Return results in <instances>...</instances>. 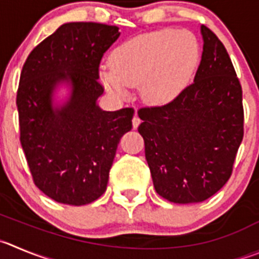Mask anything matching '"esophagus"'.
<instances>
[{
  "label": "esophagus",
  "mask_w": 259,
  "mask_h": 259,
  "mask_svg": "<svg viewBox=\"0 0 259 259\" xmlns=\"http://www.w3.org/2000/svg\"><path fill=\"white\" fill-rule=\"evenodd\" d=\"M139 124H141V118H139L138 115H134V117H133V127L137 129V127L139 126Z\"/></svg>",
  "instance_id": "esophagus-1"
}]
</instances>
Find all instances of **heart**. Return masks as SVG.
<instances>
[{
	"mask_svg": "<svg viewBox=\"0 0 259 259\" xmlns=\"http://www.w3.org/2000/svg\"><path fill=\"white\" fill-rule=\"evenodd\" d=\"M198 59V42L188 31H151L113 48L111 65L100 67V78L118 96H126L130 87L139 84L143 100L159 105L185 88Z\"/></svg>",
	"mask_w": 259,
	"mask_h": 259,
	"instance_id": "1",
	"label": "heart"
}]
</instances>
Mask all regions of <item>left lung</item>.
I'll list each match as a JSON object with an SVG mask.
<instances>
[{
  "mask_svg": "<svg viewBox=\"0 0 259 259\" xmlns=\"http://www.w3.org/2000/svg\"><path fill=\"white\" fill-rule=\"evenodd\" d=\"M200 33L194 81L171 102L138 111L154 189L180 204L203 202L226 184L244 135L243 92L233 62L211 29L202 25Z\"/></svg>",
  "mask_w": 259,
  "mask_h": 259,
  "instance_id": "left-lung-1",
  "label": "left lung"
}]
</instances>
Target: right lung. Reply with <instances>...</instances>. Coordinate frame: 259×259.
Wrapping results in <instances>:
<instances>
[{"label":"right lung","instance_id":"obj_1","mask_svg":"<svg viewBox=\"0 0 259 259\" xmlns=\"http://www.w3.org/2000/svg\"><path fill=\"white\" fill-rule=\"evenodd\" d=\"M120 35L115 25L67 23L29 53L16 106L20 143L34 184L51 199L71 206L106 192L120 138L132 129L134 110L102 111L100 64ZM72 87L70 98L52 106L53 91Z\"/></svg>","mask_w":259,"mask_h":259}]
</instances>
